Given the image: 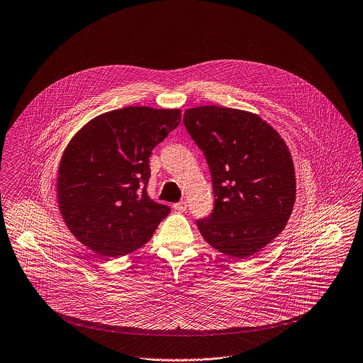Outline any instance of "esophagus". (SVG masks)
I'll return each instance as SVG.
<instances>
[{
  "mask_svg": "<svg viewBox=\"0 0 363 363\" xmlns=\"http://www.w3.org/2000/svg\"><path fill=\"white\" fill-rule=\"evenodd\" d=\"M174 209H175L177 212H185V211H186V202H185V201H181V202L175 203V205H174Z\"/></svg>",
  "mask_w": 363,
  "mask_h": 363,
  "instance_id": "obj_1",
  "label": "esophagus"
}]
</instances>
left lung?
<instances>
[{"label": "left lung", "instance_id": "8db88e82", "mask_svg": "<svg viewBox=\"0 0 363 363\" xmlns=\"http://www.w3.org/2000/svg\"><path fill=\"white\" fill-rule=\"evenodd\" d=\"M184 125L212 174L215 209L198 220L220 252L245 259L286 225L296 199L289 148L258 115L216 105L186 109Z\"/></svg>", "mask_w": 363, "mask_h": 363}]
</instances>
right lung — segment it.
Wrapping results in <instances>:
<instances>
[{"label": "right lung", "instance_id": "add662e5", "mask_svg": "<svg viewBox=\"0 0 363 363\" xmlns=\"http://www.w3.org/2000/svg\"><path fill=\"white\" fill-rule=\"evenodd\" d=\"M179 123L181 109L128 106L75 133L60 160L57 202L79 242L115 258L150 241L169 213L147 195L150 155Z\"/></svg>", "mask_w": 363, "mask_h": 363}]
</instances>
